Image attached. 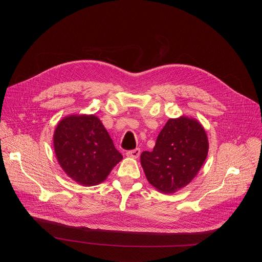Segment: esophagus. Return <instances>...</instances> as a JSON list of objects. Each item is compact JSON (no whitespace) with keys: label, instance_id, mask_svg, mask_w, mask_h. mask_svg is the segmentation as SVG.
<instances>
[{"label":"esophagus","instance_id":"obj_1","mask_svg":"<svg viewBox=\"0 0 262 262\" xmlns=\"http://www.w3.org/2000/svg\"><path fill=\"white\" fill-rule=\"evenodd\" d=\"M140 149L137 148V149H134V150H129L127 151L125 155L127 158H132V159H138L139 156H140Z\"/></svg>","mask_w":262,"mask_h":262}]
</instances>
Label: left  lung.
Wrapping results in <instances>:
<instances>
[{
    "label": "left lung",
    "mask_w": 262,
    "mask_h": 262,
    "mask_svg": "<svg viewBox=\"0 0 262 262\" xmlns=\"http://www.w3.org/2000/svg\"><path fill=\"white\" fill-rule=\"evenodd\" d=\"M208 147L206 132L196 118H170L159 134L154 150L141 154V165L149 183L161 193L173 194L197 176Z\"/></svg>",
    "instance_id": "left-lung-1"
}]
</instances>
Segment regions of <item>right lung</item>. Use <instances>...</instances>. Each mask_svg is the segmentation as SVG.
Here are the masks:
<instances>
[{"label": "right lung", "instance_id": "right-lung-1", "mask_svg": "<svg viewBox=\"0 0 262 262\" xmlns=\"http://www.w3.org/2000/svg\"><path fill=\"white\" fill-rule=\"evenodd\" d=\"M54 150L65 174L85 186L103 182L122 160L100 119L93 114L61 119L54 132Z\"/></svg>", "mask_w": 262, "mask_h": 262}]
</instances>
